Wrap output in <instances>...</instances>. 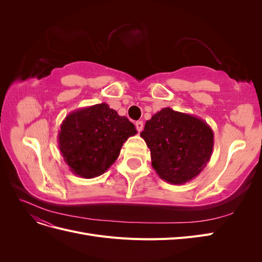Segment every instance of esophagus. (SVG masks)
Instances as JSON below:
<instances>
[{
	"label": "esophagus",
	"instance_id": "esophagus-1",
	"mask_svg": "<svg viewBox=\"0 0 262 262\" xmlns=\"http://www.w3.org/2000/svg\"><path fill=\"white\" fill-rule=\"evenodd\" d=\"M136 126H137V130H138L139 132H141L142 130H143V128H144L143 121H137V122H136Z\"/></svg>",
	"mask_w": 262,
	"mask_h": 262
}]
</instances>
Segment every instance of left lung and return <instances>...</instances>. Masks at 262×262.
<instances>
[{
	"label": "left lung",
	"mask_w": 262,
	"mask_h": 262,
	"mask_svg": "<svg viewBox=\"0 0 262 262\" xmlns=\"http://www.w3.org/2000/svg\"><path fill=\"white\" fill-rule=\"evenodd\" d=\"M156 173L172 185L192 180L210 161L214 133L203 119L163 108L141 132Z\"/></svg>",
	"instance_id": "left-lung-1"
}]
</instances>
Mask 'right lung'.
<instances>
[{"mask_svg":"<svg viewBox=\"0 0 262 262\" xmlns=\"http://www.w3.org/2000/svg\"><path fill=\"white\" fill-rule=\"evenodd\" d=\"M137 133L128 118L102 102L70 113L60 125L58 144L70 170L90 179L102 175Z\"/></svg>","mask_w":262,"mask_h":262,"instance_id":"right-lung-1","label":"right lung"}]
</instances>
